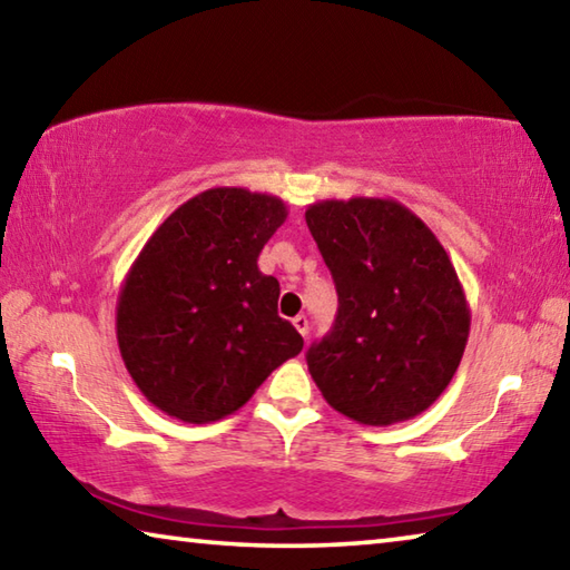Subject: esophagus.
I'll use <instances>...</instances> for the list:
<instances>
[{
	"label": "esophagus",
	"mask_w": 570,
	"mask_h": 570,
	"mask_svg": "<svg viewBox=\"0 0 570 570\" xmlns=\"http://www.w3.org/2000/svg\"><path fill=\"white\" fill-rule=\"evenodd\" d=\"M292 324L296 326V332L302 334L304 340H306V334H308V320H306V316H304V314H296L294 320H292Z\"/></svg>",
	"instance_id": "esophagus-1"
}]
</instances>
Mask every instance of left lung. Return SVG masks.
Instances as JSON below:
<instances>
[{"label": "left lung", "instance_id": "left-lung-1", "mask_svg": "<svg viewBox=\"0 0 570 570\" xmlns=\"http://www.w3.org/2000/svg\"><path fill=\"white\" fill-rule=\"evenodd\" d=\"M306 226L340 308L306 364L324 400L354 422L417 417L455 377L470 306L438 236L392 198L320 200Z\"/></svg>", "mask_w": 570, "mask_h": 570}]
</instances>
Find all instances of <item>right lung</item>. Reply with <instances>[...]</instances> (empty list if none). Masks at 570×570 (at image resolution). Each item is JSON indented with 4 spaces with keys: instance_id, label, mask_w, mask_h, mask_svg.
<instances>
[{
    "instance_id": "obj_1",
    "label": "right lung",
    "mask_w": 570,
    "mask_h": 570,
    "mask_svg": "<svg viewBox=\"0 0 570 570\" xmlns=\"http://www.w3.org/2000/svg\"><path fill=\"white\" fill-rule=\"evenodd\" d=\"M268 193L210 188L163 220L125 276L115 330L150 404L180 422L224 420L304 340L276 312L258 254L286 220Z\"/></svg>"
}]
</instances>
